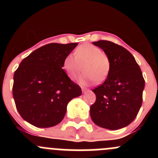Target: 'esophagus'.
Instances as JSON below:
<instances>
[{
  "label": "esophagus",
  "mask_w": 158,
  "mask_h": 158,
  "mask_svg": "<svg viewBox=\"0 0 158 158\" xmlns=\"http://www.w3.org/2000/svg\"><path fill=\"white\" fill-rule=\"evenodd\" d=\"M88 89H86V88H82V92L83 93H85V92H87V91H88Z\"/></svg>",
  "instance_id": "obj_1"
}]
</instances>
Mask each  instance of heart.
Listing matches in <instances>:
<instances>
[{"label":"heart","mask_w":158,"mask_h":158,"mask_svg":"<svg viewBox=\"0 0 158 158\" xmlns=\"http://www.w3.org/2000/svg\"><path fill=\"white\" fill-rule=\"evenodd\" d=\"M74 55H67L62 62L63 70L70 79L79 76L81 65L85 73L79 79L81 85H86L94 81L101 83L107 79L110 70V61L100 48L90 44H81L76 49Z\"/></svg>","instance_id":"b5f03b06"}]
</instances>
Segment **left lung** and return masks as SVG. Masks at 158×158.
Returning a JSON list of instances; mask_svg holds the SVG:
<instances>
[{
  "instance_id": "left-lung-1",
  "label": "left lung",
  "mask_w": 158,
  "mask_h": 158,
  "mask_svg": "<svg viewBox=\"0 0 158 158\" xmlns=\"http://www.w3.org/2000/svg\"><path fill=\"white\" fill-rule=\"evenodd\" d=\"M109 57L110 70L102 85L92 91L96 102L90 108L93 122L110 130L124 128L137 117L142 106L145 80L135 57L109 41H94Z\"/></svg>"
}]
</instances>
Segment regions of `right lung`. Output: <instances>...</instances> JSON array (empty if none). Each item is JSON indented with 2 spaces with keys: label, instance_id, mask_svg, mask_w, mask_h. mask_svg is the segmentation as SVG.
Wrapping results in <instances>:
<instances>
[{
  "label": "right lung",
  "instance_id": "right-lung-1",
  "mask_svg": "<svg viewBox=\"0 0 158 158\" xmlns=\"http://www.w3.org/2000/svg\"><path fill=\"white\" fill-rule=\"evenodd\" d=\"M78 43H51L23 59L14 73L12 94L21 117L32 126L49 128L64 118L68 102L81 89L62 69L64 57Z\"/></svg>",
  "mask_w": 158,
  "mask_h": 158
}]
</instances>
